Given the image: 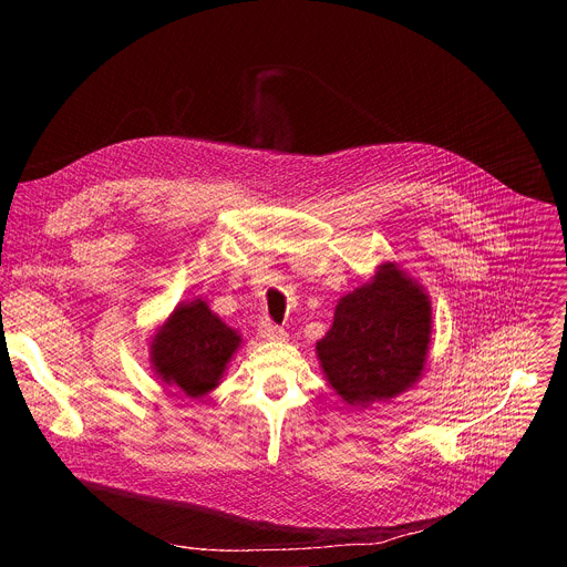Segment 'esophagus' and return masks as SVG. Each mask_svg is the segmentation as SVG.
<instances>
[{
	"instance_id": "34e87169",
	"label": "esophagus",
	"mask_w": 567,
	"mask_h": 567,
	"mask_svg": "<svg viewBox=\"0 0 567 567\" xmlns=\"http://www.w3.org/2000/svg\"><path fill=\"white\" fill-rule=\"evenodd\" d=\"M258 334H260V339H265V341H285V337H287V332H285L280 326H276V322H271L269 318H265V320L260 322Z\"/></svg>"
}]
</instances>
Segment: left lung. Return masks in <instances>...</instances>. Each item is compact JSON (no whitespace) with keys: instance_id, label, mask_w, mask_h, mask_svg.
<instances>
[{"instance_id":"obj_1","label":"left lung","mask_w":567,"mask_h":567,"mask_svg":"<svg viewBox=\"0 0 567 567\" xmlns=\"http://www.w3.org/2000/svg\"><path fill=\"white\" fill-rule=\"evenodd\" d=\"M426 289L396 262L343 296L316 343L322 374L348 406L368 409L411 390L424 374L433 316Z\"/></svg>"}]
</instances>
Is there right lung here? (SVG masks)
Here are the masks:
<instances>
[{
  "mask_svg": "<svg viewBox=\"0 0 567 567\" xmlns=\"http://www.w3.org/2000/svg\"><path fill=\"white\" fill-rule=\"evenodd\" d=\"M239 346V332L197 298L179 302L154 330L150 363L158 381L199 399L219 385Z\"/></svg>",
  "mask_w": 567,
  "mask_h": 567,
  "instance_id": "add662e5",
  "label": "right lung"
}]
</instances>
